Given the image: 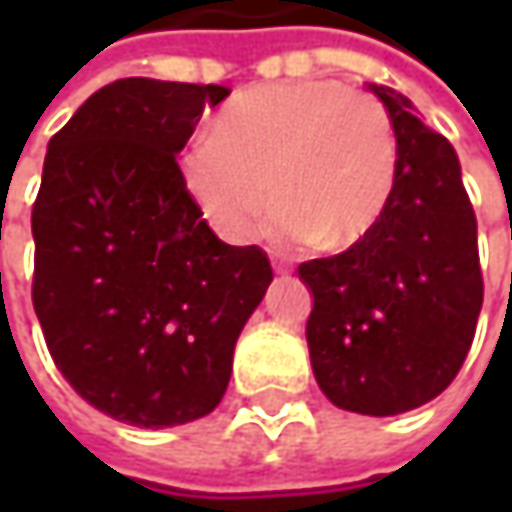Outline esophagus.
<instances>
[{"label": "esophagus", "mask_w": 512, "mask_h": 512, "mask_svg": "<svg viewBox=\"0 0 512 512\" xmlns=\"http://www.w3.org/2000/svg\"><path fill=\"white\" fill-rule=\"evenodd\" d=\"M273 270H276V273H287L285 265H273Z\"/></svg>", "instance_id": "1"}]
</instances>
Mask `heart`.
<instances>
[{
	"label": "heart",
	"instance_id": "obj_1",
	"mask_svg": "<svg viewBox=\"0 0 512 512\" xmlns=\"http://www.w3.org/2000/svg\"><path fill=\"white\" fill-rule=\"evenodd\" d=\"M396 168L387 108L330 79L233 96L179 159L182 185L225 242H245L276 193V242L327 247L356 245L379 225Z\"/></svg>",
	"mask_w": 512,
	"mask_h": 512
}]
</instances>
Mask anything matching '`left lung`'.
Returning a JSON list of instances; mask_svg holds the SVG:
<instances>
[{
	"mask_svg": "<svg viewBox=\"0 0 512 512\" xmlns=\"http://www.w3.org/2000/svg\"><path fill=\"white\" fill-rule=\"evenodd\" d=\"M390 113L399 168L362 242L299 265L313 293L307 347L330 402L396 416L430 402L462 370L484 299L476 213L453 145L413 102L367 85Z\"/></svg>",
	"mask_w": 512,
	"mask_h": 512,
	"instance_id": "1",
	"label": "left lung"
}]
</instances>
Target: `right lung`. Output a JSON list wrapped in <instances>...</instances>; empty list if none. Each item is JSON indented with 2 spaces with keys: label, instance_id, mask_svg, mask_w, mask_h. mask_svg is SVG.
Wrapping results in <instances>:
<instances>
[{
  "label": "right lung",
  "instance_id": "obj_1",
  "mask_svg": "<svg viewBox=\"0 0 512 512\" xmlns=\"http://www.w3.org/2000/svg\"><path fill=\"white\" fill-rule=\"evenodd\" d=\"M227 93L119 79L48 145L30 213L33 310L59 373L119 422L159 430L207 416L273 282L262 247L210 230L176 162Z\"/></svg>",
  "mask_w": 512,
  "mask_h": 512
}]
</instances>
